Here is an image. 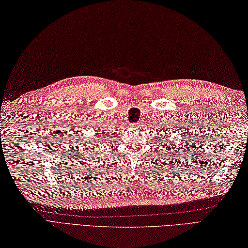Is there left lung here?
<instances>
[{"mask_svg":"<svg viewBox=\"0 0 248 248\" xmlns=\"http://www.w3.org/2000/svg\"><path fill=\"white\" fill-rule=\"evenodd\" d=\"M166 138H167V137H166Z\"/></svg>","mask_w":248,"mask_h":248,"instance_id":"8db88e82","label":"left lung"}]
</instances>
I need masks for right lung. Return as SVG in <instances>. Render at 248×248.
Masks as SVG:
<instances>
[{"mask_svg":"<svg viewBox=\"0 0 248 248\" xmlns=\"http://www.w3.org/2000/svg\"><path fill=\"white\" fill-rule=\"evenodd\" d=\"M103 129V128H102ZM105 137V135H104V133L103 131H98V136H97V138H104ZM94 142L96 143V140L94 141Z\"/></svg>","mask_w":248,"mask_h":248,"instance_id":"add662e5","label":"right lung"}]
</instances>
